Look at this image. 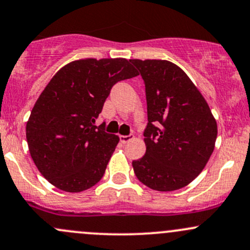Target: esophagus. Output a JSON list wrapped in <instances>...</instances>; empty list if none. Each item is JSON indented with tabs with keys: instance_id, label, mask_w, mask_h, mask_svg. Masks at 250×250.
<instances>
[{
	"instance_id": "34e87169",
	"label": "esophagus",
	"mask_w": 250,
	"mask_h": 250,
	"mask_svg": "<svg viewBox=\"0 0 250 250\" xmlns=\"http://www.w3.org/2000/svg\"><path fill=\"white\" fill-rule=\"evenodd\" d=\"M132 139H134V135L133 134H129V135H120V141L122 144H127L129 143Z\"/></svg>"
}]
</instances>
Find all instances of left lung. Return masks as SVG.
Listing matches in <instances>:
<instances>
[{
	"label": "left lung",
	"instance_id": "obj_1",
	"mask_svg": "<svg viewBox=\"0 0 250 250\" xmlns=\"http://www.w3.org/2000/svg\"><path fill=\"white\" fill-rule=\"evenodd\" d=\"M145 83L146 153L133 160L140 182L158 191L189 185L214 149L217 122L188 75L165 60H130Z\"/></svg>",
	"mask_w": 250,
	"mask_h": 250
}]
</instances>
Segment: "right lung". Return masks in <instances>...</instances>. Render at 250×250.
Listing matches in <instances>:
<instances>
[{"mask_svg":"<svg viewBox=\"0 0 250 250\" xmlns=\"http://www.w3.org/2000/svg\"><path fill=\"white\" fill-rule=\"evenodd\" d=\"M138 75L125 59L78 60L62 67L37 99L26 125L28 149L42 175L79 193L103 177L117 135L94 122L118 81Z\"/></svg>","mask_w":250,"mask_h":250,"instance_id":"1","label":"right lung"}]
</instances>
